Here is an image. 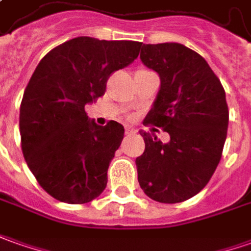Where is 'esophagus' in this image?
<instances>
[{
  "label": "esophagus",
  "instance_id": "esophagus-1",
  "mask_svg": "<svg viewBox=\"0 0 251 251\" xmlns=\"http://www.w3.org/2000/svg\"><path fill=\"white\" fill-rule=\"evenodd\" d=\"M136 132H137V130H136V129H134L133 126H126V127H125V133H126V134H127V136H132V134H136Z\"/></svg>",
  "mask_w": 251,
  "mask_h": 251
}]
</instances>
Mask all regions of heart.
<instances>
[{"instance_id":"heart-1","label":"heart","mask_w":251,"mask_h":251,"mask_svg":"<svg viewBox=\"0 0 251 251\" xmlns=\"http://www.w3.org/2000/svg\"><path fill=\"white\" fill-rule=\"evenodd\" d=\"M139 71H147V70H139Z\"/></svg>"}]
</instances>
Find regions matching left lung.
<instances>
[{
	"instance_id": "left-lung-1",
	"label": "left lung",
	"mask_w": 251,
	"mask_h": 251,
	"mask_svg": "<svg viewBox=\"0 0 251 251\" xmlns=\"http://www.w3.org/2000/svg\"><path fill=\"white\" fill-rule=\"evenodd\" d=\"M140 59L161 78L144 125L162 127L170 141L140 130L146 150L136 158L139 184L156 202H184L203 190L221 159L229 118L226 90L207 61L181 44H146Z\"/></svg>"
}]
</instances>
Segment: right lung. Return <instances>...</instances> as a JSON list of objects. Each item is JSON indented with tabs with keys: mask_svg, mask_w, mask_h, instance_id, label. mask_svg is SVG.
<instances>
[{
	"mask_svg": "<svg viewBox=\"0 0 251 251\" xmlns=\"http://www.w3.org/2000/svg\"><path fill=\"white\" fill-rule=\"evenodd\" d=\"M141 42L78 37L47 53L20 104L22 151L34 177L54 199L88 203L107 185L124 126L90 122L85 105L101 97L108 76L139 56Z\"/></svg>",
	"mask_w": 251,
	"mask_h": 251,
	"instance_id": "right-lung-1",
	"label": "right lung"
}]
</instances>
